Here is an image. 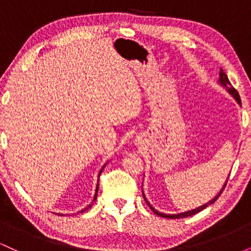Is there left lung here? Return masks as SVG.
<instances>
[{"instance_id":"obj_1","label":"left lung","mask_w":251,"mask_h":251,"mask_svg":"<svg viewBox=\"0 0 251 251\" xmlns=\"http://www.w3.org/2000/svg\"><path fill=\"white\" fill-rule=\"evenodd\" d=\"M217 83H218V85L221 86V87L226 88L227 93H229L230 96H231L232 98H234V99H235V101L237 102L238 105L241 106V98H240V96H238L237 91H236V89H235L234 87H232V86H231V83H230V81H229V79H227L226 74L224 73V72H223V70H222V68H221V72H220V79H218ZM227 178H229V176H227ZM227 178H226V183H224V185L222 186V189L220 190V192H218V194L216 195L215 197L212 198L211 201H209L208 203L203 204V205L198 206V208H196V209H192V210H188V211H184V212H179V214H164V212H160V211H158V210H157V209H154L153 206H152V204L150 203V201H148V198H146L145 194H144V190H143V196H144V200H145V201H146V204H148V205L150 206V209H151L152 211H153L155 215L160 216V217H164V218H174V220H176V218H184V217H189V216H192V215L197 214V212H200V211H201V210H204V209H205L206 206H209V205H211V204H214L215 201L218 200V197H220L222 192H223L224 188H226V181H227Z\"/></svg>"}]
</instances>
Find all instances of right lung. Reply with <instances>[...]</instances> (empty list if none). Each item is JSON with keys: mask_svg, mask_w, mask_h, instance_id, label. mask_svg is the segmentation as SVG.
Instances as JSON below:
<instances>
[{"mask_svg": "<svg viewBox=\"0 0 251 251\" xmlns=\"http://www.w3.org/2000/svg\"><path fill=\"white\" fill-rule=\"evenodd\" d=\"M106 165H107V163H105V164H103V165H102V168H101V170H100V171H99V175H98V178H99V177H100V175H101L102 170H103V169H105V166H106ZM98 189H99V179H98V181H97V188H96V194H94L93 201H91V203H89V204H88V205H87V206H86V208H83V209H81V210H80V211H77V214H80V212H85V211H86V210H88L89 208H92V205H93V203H94V201H96V200H97V196H98ZM57 215L62 216L63 214H60V212H57ZM67 215H68V214H67ZM73 215H74V214H73ZM63 216H65V215H63Z\"/></svg>", "mask_w": 251, "mask_h": 251, "instance_id": "add662e5", "label": "right lung"}]
</instances>
